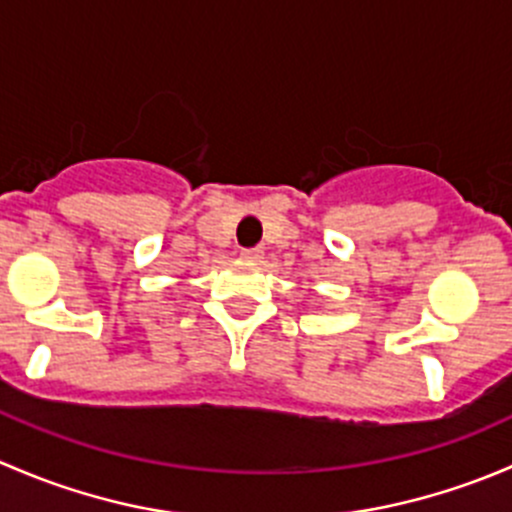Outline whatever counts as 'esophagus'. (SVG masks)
I'll return each instance as SVG.
<instances>
[{
	"label": "esophagus",
	"mask_w": 512,
	"mask_h": 512,
	"mask_svg": "<svg viewBox=\"0 0 512 512\" xmlns=\"http://www.w3.org/2000/svg\"><path fill=\"white\" fill-rule=\"evenodd\" d=\"M240 257L247 262H260L265 257V250L262 247H247V250L240 252Z\"/></svg>",
	"instance_id": "obj_1"
}]
</instances>
